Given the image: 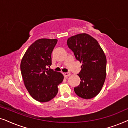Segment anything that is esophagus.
<instances>
[{
	"mask_svg": "<svg viewBox=\"0 0 128 128\" xmlns=\"http://www.w3.org/2000/svg\"><path fill=\"white\" fill-rule=\"evenodd\" d=\"M64 75V77H68V76H69L70 75V72H65V73H63Z\"/></svg>",
	"mask_w": 128,
	"mask_h": 128,
	"instance_id": "esophagus-1",
	"label": "esophagus"
}]
</instances>
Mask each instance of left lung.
<instances>
[{
    "label": "left lung",
    "mask_w": 128,
    "mask_h": 128,
    "mask_svg": "<svg viewBox=\"0 0 128 128\" xmlns=\"http://www.w3.org/2000/svg\"><path fill=\"white\" fill-rule=\"evenodd\" d=\"M67 44L77 60L83 64L78 74L81 82L74 88L75 93L84 99L96 97L106 77V59L102 48L97 40L84 33L68 38Z\"/></svg>",
    "instance_id": "8db88e82"
}]
</instances>
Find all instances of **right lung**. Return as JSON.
<instances>
[{"label":"right lung","mask_w":128,"mask_h":128,"mask_svg":"<svg viewBox=\"0 0 128 128\" xmlns=\"http://www.w3.org/2000/svg\"><path fill=\"white\" fill-rule=\"evenodd\" d=\"M57 41L46 38L36 40L28 47L21 62V73L26 88L33 98L41 102L55 97L58 86L64 78L61 73L46 68L52 64V52Z\"/></svg>","instance_id":"add662e5"}]
</instances>
